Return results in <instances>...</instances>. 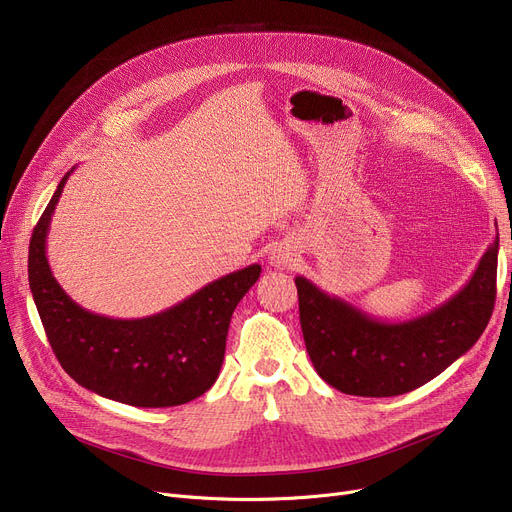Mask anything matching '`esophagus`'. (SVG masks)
<instances>
[{"label": "esophagus", "instance_id": "esophagus-1", "mask_svg": "<svg viewBox=\"0 0 512 512\" xmlns=\"http://www.w3.org/2000/svg\"><path fill=\"white\" fill-rule=\"evenodd\" d=\"M270 261H272V265H276V267H286L288 263H292V253H288V251L282 249V247H280V249H274Z\"/></svg>", "mask_w": 512, "mask_h": 512}]
</instances>
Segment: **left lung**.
Wrapping results in <instances>:
<instances>
[{
  "instance_id": "8db88e82",
  "label": "left lung",
  "mask_w": 512,
  "mask_h": 512,
  "mask_svg": "<svg viewBox=\"0 0 512 512\" xmlns=\"http://www.w3.org/2000/svg\"><path fill=\"white\" fill-rule=\"evenodd\" d=\"M498 234L471 280L440 307L382 321L297 276L301 328L319 378L355 396H398L434 380L486 330L496 303Z\"/></svg>"
}]
</instances>
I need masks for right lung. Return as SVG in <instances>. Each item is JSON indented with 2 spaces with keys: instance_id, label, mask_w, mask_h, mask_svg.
I'll use <instances>...</instances> for the list:
<instances>
[{
  "instance_id": "right-lung-1",
  "label": "right lung",
  "mask_w": 512,
  "mask_h": 512,
  "mask_svg": "<svg viewBox=\"0 0 512 512\" xmlns=\"http://www.w3.org/2000/svg\"><path fill=\"white\" fill-rule=\"evenodd\" d=\"M62 178L29 247V284L47 340L60 365L83 388L124 405L178 407L218 380L232 313L259 280L261 265L209 282L178 305L141 319H114L74 303L49 270L45 242Z\"/></svg>"
}]
</instances>
